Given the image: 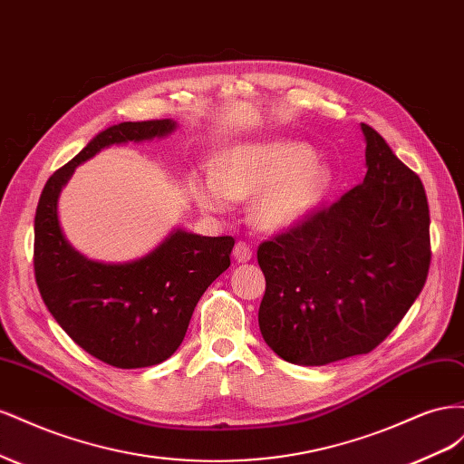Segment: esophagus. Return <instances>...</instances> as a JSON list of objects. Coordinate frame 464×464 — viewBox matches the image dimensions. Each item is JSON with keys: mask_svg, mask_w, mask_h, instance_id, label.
<instances>
[{"mask_svg": "<svg viewBox=\"0 0 464 464\" xmlns=\"http://www.w3.org/2000/svg\"><path fill=\"white\" fill-rule=\"evenodd\" d=\"M251 256H254V249H251V246L247 244V242H236V246H234V257L237 259V261H249L251 259Z\"/></svg>", "mask_w": 464, "mask_h": 464, "instance_id": "esophagus-1", "label": "esophagus"}]
</instances>
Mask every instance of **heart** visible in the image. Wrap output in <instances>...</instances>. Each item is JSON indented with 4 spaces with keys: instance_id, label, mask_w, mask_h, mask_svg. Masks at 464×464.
<instances>
[{
    "instance_id": "b5f03b06",
    "label": "heart",
    "mask_w": 464,
    "mask_h": 464,
    "mask_svg": "<svg viewBox=\"0 0 464 464\" xmlns=\"http://www.w3.org/2000/svg\"><path fill=\"white\" fill-rule=\"evenodd\" d=\"M331 176L314 162L310 147L292 141L237 145L222 154L215 172L195 179L193 195L205 210L224 213L230 199L254 203V218L265 230L298 224L325 198Z\"/></svg>"
}]
</instances>
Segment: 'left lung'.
<instances>
[{
	"instance_id": "1",
	"label": "left lung",
	"mask_w": 464,
	"mask_h": 464,
	"mask_svg": "<svg viewBox=\"0 0 464 464\" xmlns=\"http://www.w3.org/2000/svg\"><path fill=\"white\" fill-rule=\"evenodd\" d=\"M362 184L317 207L257 249L265 275L259 329L300 366L368 354L411 310L431 261L420 179L370 125Z\"/></svg>"
}]
</instances>
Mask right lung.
Wrapping results in <instances>:
<instances>
[{"instance_id":"obj_1","label":"right lung","mask_w":464,"mask_h":464,"mask_svg":"<svg viewBox=\"0 0 464 464\" xmlns=\"http://www.w3.org/2000/svg\"><path fill=\"white\" fill-rule=\"evenodd\" d=\"M172 120L123 121L98 133L42 189L34 217V276L53 319L108 366H157L181 344L203 292L230 266L232 236L176 230L149 256L125 263L89 261L62 234L58 198L75 168L110 145L174 131Z\"/></svg>"}]
</instances>
